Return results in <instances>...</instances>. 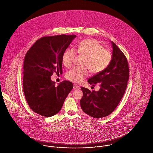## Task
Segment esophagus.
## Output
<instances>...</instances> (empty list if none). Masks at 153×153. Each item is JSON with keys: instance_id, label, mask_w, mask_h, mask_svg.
<instances>
[{"instance_id": "esophagus-1", "label": "esophagus", "mask_w": 153, "mask_h": 153, "mask_svg": "<svg viewBox=\"0 0 153 153\" xmlns=\"http://www.w3.org/2000/svg\"><path fill=\"white\" fill-rule=\"evenodd\" d=\"M73 89H80V87L79 86H77V85H74L73 86Z\"/></svg>"}]
</instances>
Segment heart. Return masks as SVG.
I'll use <instances>...</instances> for the list:
<instances>
[{"label":"heart","instance_id":"1","mask_svg":"<svg viewBox=\"0 0 153 153\" xmlns=\"http://www.w3.org/2000/svg\"><path fill=\"white\" fill-rule=\"evenodd\" d=\"M77 52L84 56L81 68L74 67L66 74L69 80L79 83L89 74V71L93 74H97L105 70L111 60V52L94 39H86L80 42L77 47ZM76 51L73 48L67 49L63 53L62 62L64 67L70 68L73 65L76 56Z\"/></svg>","mask_w":153,"mask_h":153}]
</instances>
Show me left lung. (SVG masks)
I'll list each match as a JSON object with an SVG mask.
<instances>
[{"mask_svg":"<svg viewBox=\"0 0 153 153\" xmlns=\"http://www.w3.org/2000/svg\"><path fill=\"white\" fill-rule=\"evenodd\" d=\"M113 52L108 67L88 80L94 86L100 83L98 91L91 92L82 87L83 97L80 101L82 110L89 116L102 118L110 114L117 107L125 92L129 76L127 59L113 42H111Z\"/></svg>","mask_w":153,"mask_h":153,"instance_id":"obj_1","label":"left lung"}]
</instances>
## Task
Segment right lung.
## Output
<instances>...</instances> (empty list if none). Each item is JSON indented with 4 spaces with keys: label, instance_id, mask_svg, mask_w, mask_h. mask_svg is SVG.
<instances>
[{
    "label": "right lung",
    "instance_id": "1",
    "mask_svg": "<svg viewBox=\"0 0 153 153\" xmlns=\"http://www.w3.org/2000/svg\"><path fill=\"white\" fill-rule=\"evenodd\" d=\"M76 35L43 37L27 51L24 61L23 90L26 101L35 113L51 117L61 109L73 88L64 80L55 86L51 79L53 72L62 73V57Z\"/></svg>",
    "mask_w": 153,
    "mask_h": 153
}]
</instances>
